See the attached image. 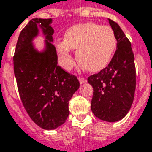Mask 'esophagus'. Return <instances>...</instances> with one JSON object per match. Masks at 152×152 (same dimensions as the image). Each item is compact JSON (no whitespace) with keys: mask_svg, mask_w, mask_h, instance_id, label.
Wrapping results in <instances>:
<instances>
[{"mask_svg":"<svg viewBox=\"0 0 152 152\" xmlns=\"http://www.w3.org/2000/svg\"><path fill=\"white\" fill-rule=\"evenodd\" d=\"M79 81H80V84H84V83H86L87 80H86V78H80H80H79Z\"/></svg>","mask_w":152,"mask_h":152,"instance_id":"esophagus-1","label":"esophagus"}]
</instances>
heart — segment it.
<instances>
[{"label": "heart", "mask_w": 152, "mask_h": 152, "mask_svg": "<svg viewBox=\"0 0 152 152\" xmlns=\"http://www.w3.org/2000/svg\"><path fill=\"white\" fill-rule=\"evenodd\" d=\"M117 39L111 27L86 22L72 26L66 30L64 41L57 44L61 66L70 69L75 61L72 50H77L79 63L88 72L104 68L113 57Z\"/></svg>", "instance_id": "obj_1"}]
</instances>
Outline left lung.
Masks as SVG:
<instances>
[{"instance_id":"obj_1","label":"left lung","mask_w":152,"mask_h":152,"mask_svg":"<svg viewBox=\"0 0 152 152\" xmlns=\"http://www.w3.org/2000/svg\"><path fill=\"white\" fill-rule=\"evenodd\" d=\"M117 39V50L108 66L87 80L93 88L91 109L99 119L117 122L131 109L136 89V69L132 45L122 29L108 19Z\"/></svg>"}]
</instances>
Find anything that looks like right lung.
Instances as JSON below:
<instances>
[{
	"label": "right lung",
	"mask_w": 152,
	"mask_h": 152,
	"mask_svg": "<svg viewBox=\"0 0 152 152\" xmlns=\"http://www.w3.org/2000/svg\"><path fill=\"white\" fill-rule=\"evenodd\" d=\"M52 22V19H32L20 34L14 55L20 99L31 119L44 130L56 129L66 122L69 100L80 87L76 76L57 66ZM39 29L45 36L40 51L32 43Z\"/></svg>",
	"instance_id": "add662e5"
}]
</instances>
